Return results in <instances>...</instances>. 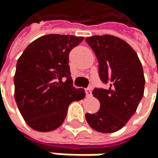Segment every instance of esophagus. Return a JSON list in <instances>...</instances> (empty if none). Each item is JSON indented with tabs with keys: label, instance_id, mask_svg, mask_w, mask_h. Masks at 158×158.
<instances>
[{
	"label": "esophagus",
	"instance_id": "obj_1",
	"mask_svg": "<svg viewBox=\"0 0 158 158\" xmlns=\"http://www.w3.org/2000/svg\"><path fill=\"white\" fill-rule=\"evenodd\" d=\"M86 95H87V97L92 96V89H91L90 87L86 88Z\"/></svg>",
	"mask_w": 158,
	"mask_h": 158
}]
</instances>
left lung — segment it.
Wrapping results in <instances>:
<instances>
[{"label": "left lung", "mask_w": 158, "mask_h": 158, "mask_svg": "<svg viewBox=\"0 0 158 158\" xmlns=\"http://www.w3.org/2000/svg\"><path fill=\"white\" fill-rule=\"evenodd\" d=\"M98 60V77L107 88L96 87L93 95L100 103L95 114H86L91 128L100 133L117 132L136 111L144 94L145 78L135 50L123 40L111 36L85 39Z\"/></svg>", "instance_id": "obj_1"}]
</instances>
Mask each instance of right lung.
<instances>
[{
	"label": "right lung",
	"instance_id": "1",
	"mask_svg": "<svg viewBox=\"0 0 158 158\" xmlns=\"http://www.w3.org/2000/svg\"><path fill=\"white\" fill-rule=\"evenodd\" d=\"M82 37L51 34L31 42L16 65L15 100L32 129L50 132L62 124L70 103L85 98L73 85L69 53Z\"/></svg>",
	"mask_w": 158,
	"mask_h": 158
}]
</instances>
